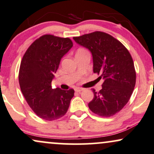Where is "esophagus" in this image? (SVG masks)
<instances>
[{
	"mask_svg": "<svg viewBox=\"0 0 154 154\" xmlns=\"http://www.w3.org/2000/svg\"><path fill=\"white\" fill-rule=\"evenodd\" d=\"M83 90H84V88H80V87H76L75 88V91L76 92H81V91H82Z\"/></svg>",
	"mask_w": 154,
	"mask_h": 154,
	"instance_id": "34e87169",
	"label": "esophagus"
}]
</instances>
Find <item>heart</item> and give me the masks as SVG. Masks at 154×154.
<instances>
[{
    "mask_svg": "<svg viewBox=\"0 0 154 154\" xmlns=\"http://www.w3.org/2000/svg\"><path fill=\"white\" fill-rule=\"evenodd\" d=\"M86 50H84V49H79V50H78L77 52H85Z\"/></svg>",
    "mask_w": 154,
    "mask_h": 154,
    "instance_id": "heart-1",
    "label": "heart"
}]
</instances>
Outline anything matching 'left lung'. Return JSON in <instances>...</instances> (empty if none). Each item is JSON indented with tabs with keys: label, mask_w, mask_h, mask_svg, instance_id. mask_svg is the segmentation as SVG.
Instances as JSON below:
<instances>
[{
	"label": "left lung",
	"mask_w": 154,
	"mask_h": 154,
	"mask_svg": "<svg viewBox=\"0 0 154 154\" xmlns=\"http://www.w3.org/2000/svg\"><path fill=\"white\" fill-rule=\"evenodd\" d=\"M73 39L91 51L94 73L104 80L100 91L92 89L94 99L88 107L100 117L113 116L126 105L135 86L136 72L131 53L120 41L103 32L96 31Z\"/></svg>",
	"instance_id": "1"
}]
</instances>
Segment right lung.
Masks as SVG:
<instances>
[{
	"mask_svg": "<svg viewBox=\"0 0 154 154\" xmlns=\"http://www.w3.org/2000/svg\"><path fill=\"white\" fill-rule=\"evenodd\" d=\"M73 47L69 38L45 34L29 47L20 65L19 81L27 104L38 117L57 120L66 115L74 96L73 88H52V80L63 56Z\"/></svg>",
	"mask_w": 154,
	"mask_h": 154,
	"instance_id": "1",
	"label": "right lung"
}]
</instances>
